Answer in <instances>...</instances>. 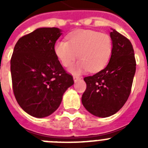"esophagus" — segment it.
<instances>
[{
    "mask_svg": "<svg viewBox=\"0 0 148 148\" xmlns=\"http://www.w3.org/2000/svg\"><path fill=\"white\" fill-rule=\"evenodd\" d=\"M81 79V78L79 76H77V75H74L73 76V80H74V82H77L78 81H79Z\"/></svg>",
    "mask_w": 148,
    "mask_h": 148,
    "instance_id": "1",
    "label": "esophagus"
}]
</instances>
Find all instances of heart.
<instances>
[{"label": "heart", "instance_id": "b5f03b06", "mask_svg": "<svg viewBox=\"0 0 148 148\" xmlns=\"http://www.w3.org/2000/svg\"><path fill=\"white\" fill-rule=\"evenodd\" d=\"M66 40H58L55 53L64 66H69L78 56L81 60L70 68L73 73L90 70L97 72L107 65L113 50L109 35L93 30L80 29L68 35Z\"/></svg>", "mask_w": 148, "mask_h": 148}]
</instances>
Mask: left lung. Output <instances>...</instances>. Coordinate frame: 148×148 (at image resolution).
I'll return each mask as SVG.
<instances>
[{"instance_id":"1","label":"left lung","mask_w":148,"mask_h":148,"mask_svg":"<svg viewBox=\"0 0 148 148\" xmlns=\"http://www.w3.org/2000/svg\"><path fill=\"white\" fill-rule=\"evenodd\" d=\"M110 35L113 50L109 63L96 74L84 78L87 88L82 97L86 110L101 118L115 114L125 104L136 66L130 40L115 29Z\"/></svg>"}]
</instances>
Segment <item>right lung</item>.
<instances>
[{
  "label": "right lung",
  "instance_id": "right-lung-1",
  "mask_svg": "<svg viewBox=\"0 0 148 148\" xmlns=\"http://www.w3.org/2000/svg\"><path fill=\"white\" fill-rule=\"evenodd\" d=\"M61 30L43 27L21 38L10 61L14 95L30 116L44 118L58 109L64 93L74 84L55 53Z\"/></svg>",
  "mask_w": 148,
  "mask_h": 148
}]
</instances>
